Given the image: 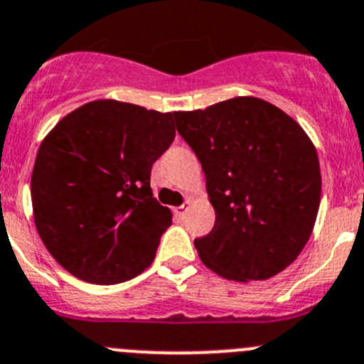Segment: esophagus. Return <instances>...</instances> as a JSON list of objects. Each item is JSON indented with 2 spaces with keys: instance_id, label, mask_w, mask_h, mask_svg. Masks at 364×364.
Segmentation results:
<instances>
[{
  "instance_id": "obj_1",
  "label": "esophagus",
  "mask_w": 364,
  "mask_h": 364,
  "mask_svg": "<svg viewBox=\"0 0 364 364\" xmlns=\"http://www.w3.org/2000/svg\"><path fill=\"white\" fill-rule=\"evenodd\" d=\"M186 210H188V203H185V204H181V206L174 208V213H176V217H179V218H185V215H186Z\"/></svg>"
}]
</instances>
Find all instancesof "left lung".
<instances>
[{
	"instance_id": "obj_1",
	"label": "left lung",
	"mask_w": 364,
	"mask_h": 364,
	"mask_svg": "<svg viewBox=\"0 0 364 364\" xmlns=\"http://www.w3.org/2000/svg\"><path fill=\"white\" fill-rule=\"evenodd\" d=\"M174 119L203 165L215 208L213 229L193 242L200 261L225 279L277 276L304 249L318 213L322 176L309 136L257 97Z\"/></svg>"
}]
</instances>
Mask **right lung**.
<instances>
[{
	"instance_id": "1",
	"label": "right lung",
	"mask_w": 364,
	"mask_h": 364,
	"mask_svg": "<svg viewBox=\"0 0 364 364\" xmlns=\"http://www.w3.org/2000/svg\"><path fill=\"white\" fill-rule=\"evenodd\" d=\"M174 136V114L100 100L42 140L31 174L35 228L74 277L115 284L153 263L172 213L153 197L151 168Z\"/></svg>"
}]
</instances>
